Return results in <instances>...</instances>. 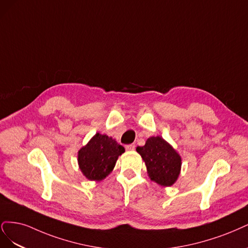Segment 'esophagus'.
Instances as JSON below:
<instances>
[{
  "label": "esophagus",
  "instance_id": "esophagus-1",
  "mask_svg": "<svg viewBox=\"0 0 248 248\" xmlns=\"http://www.w3.org/2000/svg\"><path fill=\"white\" fill-rule=\"evenodd\" d=\"M136 148L135 144H129V145H125V149L126 150H134Z\"/></svg>",
  "mask_w": 248,
  "mask_h": 248
}]
</instances>
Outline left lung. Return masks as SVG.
Instances as JSON below:
<instances>
[{
  "label": "left lung",
  "instance_id": "left-lung-1",
  "mask_svg": "<svg viewBox=\"0 0 248 248\" xmlns=\"http://www.w3.org/2000/svg\"><path fill=\"white\" fill-rule=\"evenodd\" d=\"M136 150L145 162L151 180L164 186H171L177 180L181 157L162 137H150Z\"/></svg>",
  "mask_w": 248,
  "mask_h": 248
}]
</instances>
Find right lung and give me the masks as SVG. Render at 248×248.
<instances>
[{"instance_id":"obj_1","label":"right lung","mask_w":248,"mask_h":248,"mask_svg":"<svg viewBox=\"0 0 248 248\" xmlns=\"http://www.w3.org/2000/svg\"><path fill=\"white\" fill-rule=\"evenodd\" d=\"M124 153V147L115 140L97 133L79 150V168L87 179L102 180L113 170L116 159Z\"/></svg>"}]
</instances>
